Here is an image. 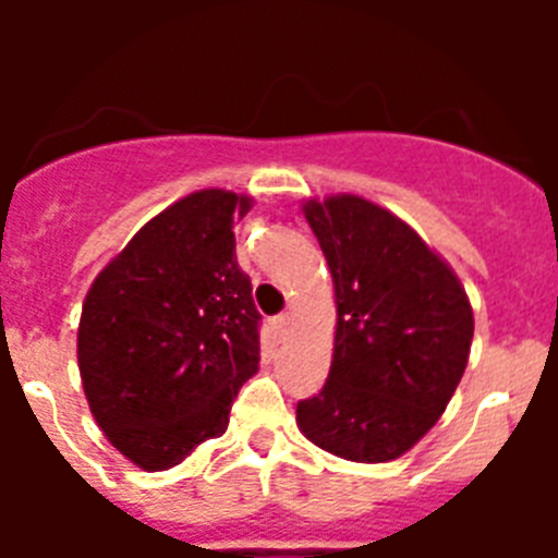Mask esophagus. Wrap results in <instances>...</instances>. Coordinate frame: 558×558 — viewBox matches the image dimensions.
<instances>
[{
    "mask_svg": "<svg viewBox=\"0 0 558 558\" xmlns=\"http://www.w3.org/2000/svg\"><path fill=\"white\" fill-rule=\"evenodd\" d=\"M290 322H293V318H290V313L276 315V318H274V327H276V332H279V338H284V335L290 332Z\"/></svg>",
    "mask_w": 558,
    "mask_h": 558,
    "instance_id": "esophagus-1",
    "label": "esophagus"
}]
</instances>
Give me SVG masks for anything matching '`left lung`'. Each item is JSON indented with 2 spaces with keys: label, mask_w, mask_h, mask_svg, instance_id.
Masks as SVG:
<instances>
[{
  "label": "left lung",
  "mask_w": 558,
  "mask_h": 558,
  "mask_svg": "<svg viewBox=\"0 0 558 558\" xmlns=\"http://www.w3.org/2000/svg\"><path fill=\"white\" fill-rule=\"evenodd\" d=\"M304 218L332 274L338 327L327 383L295 405V422L332 456L393 461L461 383L475 332L470 299L450 265L372 201H307Z\"/></svg>",
  "instance_id": "left-lung-1"
}]
</instances>
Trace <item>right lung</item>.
Masks as SVG:
<instances>
[{"instance_id":"right-lung-1","label":"right lung","mask_w":558,"mask_h":558,"mask_svg":"<svg viewBox=\"0 0 558 558\" xmlns=\"http://www.w3.org/2000/svg\"><path fill=\"white\" fill-rule=\"evenodd\" d=\"M251 198L192 192L142 226L88 290L77 366L97 425L147 472L223 436L231 402L259 366L251 279L234 223Z\"/></svg>"}]
</instances>
